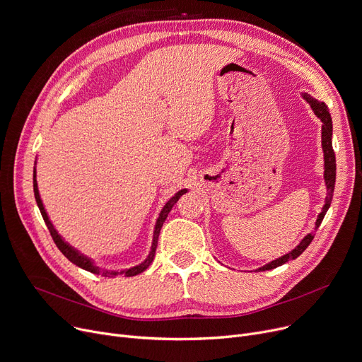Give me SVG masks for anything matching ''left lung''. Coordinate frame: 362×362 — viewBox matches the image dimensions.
Here are the masks:
<instances>
[{
  "label": "left lung",
  "mask_w": 362,
  "mask_h": 362,
  "mask_svg": "<svg viewBox=\"0 0 362 362\" xmlns=\"http://www.w3.org/2000/svg\"><path fill=\"white\" fill-rule=\"evenodd\" d=\"M303 98H305L311 108L314 110L315 116L322 122V132H321V136H322V151H325V179H326V185H327V189H329V195H327V199H326V205L325 208H322L321 214L318 216L317 218V223H315V227L318 229L322 218H325L329 206L332 204V199H333V192H334V182H336V156H334V151H333V145H332V132H333V124H332V117H330V111L327 108V105L325 103H320L314 98H311L310 95H303ZM314 239V235L310 233L307 235L305 238H303V240L296 246V248L286 254L283 255L281 258H277L274 261H272L270 264L264 265L262 269H259V272H265V270H273L276 267H279V265L288 262L291 259H295L298 258L303 251H305L308 248V245L313 242Z\"/></svg>",
  "instance_id": "8db88e82"
}]
</instances>
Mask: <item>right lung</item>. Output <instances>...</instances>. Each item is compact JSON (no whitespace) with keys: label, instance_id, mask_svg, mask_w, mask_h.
<instances>
[{"label":"right lung","instance_id":"right-lung-1","mask_svg":"<svg viewBox=\"0 0 362 362\" xmlns=\"http://www.w3.org/2000/svg\"><path fill=\"white\" fill-rule=\"evenodd\" d=\"M35 177H36V176H35V171H33V194H35V199H36L37 206H40V211H41V214H42V218H44V221H45V224H47V227H48L49 235H51L54 243L57 245V248H59V250L63 252V255H64L67 259H70L73 264L78 265V267H81V269H83V270H88V272H90V273H95V274H101V276H104V277H116V276L132 277V276H136V274L142 273L144 270H146V269L149 267V264L152 262V259H154V257H156V250H157V243H158V235H160V230H161V227H163V223H164V220L167 218V216H168L171 208H173V205L179 201V198H180L183 194H186V189H183V191L177 192L173 198H171V199L165 204V206L163 208V211H161V214H160V217H158V220H157V224H156L154 242H152V248H151V252H149L148 258H146L141 265H136V267L124 270V272H120V273H116V272L100 270L98 267H95V265H93L88 258H85V257L81 255L78 251H74L73 248H70V246L59 236V233L55 232L54 226H52L51 221L48 220V216H47L45 210H44V205H42V202H41L40 192H37V185H36V179H35Z\"/></svg>","mask_w":362,"mask_h":362}]
</instances>
